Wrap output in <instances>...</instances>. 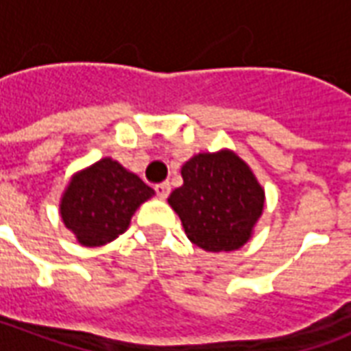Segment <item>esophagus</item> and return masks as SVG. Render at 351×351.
I'll return each mask as SVG.
<instances>
[{
  "label": "esophagus",
  "instance_id": "esophagus-1",
  "mask_svg": "<svg viewBox=\"0 0 351 351\" xmlns=\"http://www.w3.org/2000/svg\"><path fill=\"white\" fill-rule=\"evenodd\" d=\"M154 190H156V195L160 199H167L169 193H171V186H169V182H161Z\"/></svg>",
  "mask_w": 351,
  "mask_h": 351
}]
</instances>
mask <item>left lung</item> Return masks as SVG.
I'll list each match as a JSON object with an SVG mask.
<instances>
[{"mask_svg": "<svg viewBox=\"0 0 351 351\" xmlns=\"http://www.w3.org/2000/svg\"><path fill=\"white\" fill-rule=\"evenodd\" d=\"M180 173L184 184L167 201L191 243L206 252H233L248 243L265 206L248 163L231 150L203 152Z\"/></svg>", "mask_w": 351, "mask_h": 351, "instance_id": "8db88e82", "label": "left lung"}]
</instances>
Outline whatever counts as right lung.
<instances>
[{"label": "right lung", "instance_id": "add662e5", "mask_svg": "<svg viewBox=\"0 0 351 351\" xmlns=\"http://www.w3.org/2000/svg\"><path fill=\"white\" fill-rule=\"evenodd\" d=\"M152 195L137 175L103 158L71 176L60 214L82 246H103L130 228L131 216Z\"/></svg>", "mask_w": 351, "mask_h": 351}]
</instances>
